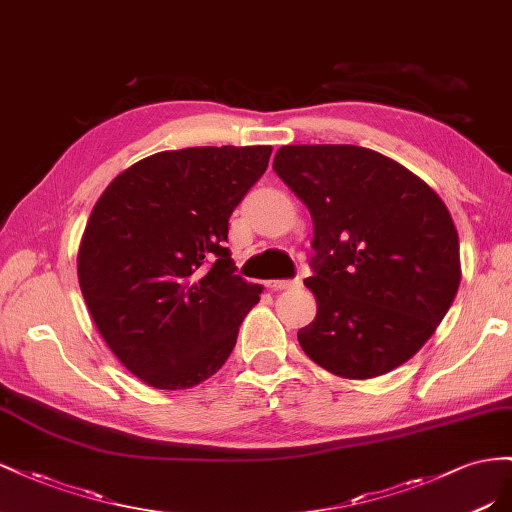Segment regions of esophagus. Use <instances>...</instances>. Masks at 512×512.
<instances>
[{
	"instance_id": "obj_1",
	"label": "esophagus",
	"mask_w": 512,
	"mask_h": 512,
	"mask_svg": "<svg viewBox=\"0 0 512 512\" xmlns=\"http://www.w3.org/2000/svg\"><path fill=\"white\" fill-rule=\"evenodd\" d=\"M272 291H283V289H291V287H298L300 281H268L266 283Z\"/></svg>"
}]
</instances>
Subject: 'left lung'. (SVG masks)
Wrapping results in <instances>:
<instances>
[{
	"label": "left lung",
	"mask_w": 512,
	"mask_h": 512,
	"mask_svg": "<svg viewBox=\"0 0 512 512\" xmlns=\"http://www.w3.org/2000/svg\"><path fill=\"white\" fill-rule=\"evenodd\" d=\"M272 169L313 218L317 315L298 343L343 379L401 367L461 283L457 227L416 173L360 145H283Z\"/></svg>",
	"instance_id": "8db88e82"
}]
</instances>
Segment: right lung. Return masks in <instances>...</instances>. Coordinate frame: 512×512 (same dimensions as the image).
I'll return each mask as SVG.
<instances>
[{"instance_id": "add662e5", "label": "right lung", "mask_w": 512, "mask_h": 512, "mask_svg": "<svg viewBox=\"0 0 512 512\" xmlns=\"http://www.w3.org/2000/svg\"><path fill=\"white\" fill-rule=\"evenodd\" d=\"M270 154V145L158 152L96 201L79 244V287L100 337L143 384L193 388L236 347L261 287L233 274L229 216Z\"/></svg>"}]
</instances>
